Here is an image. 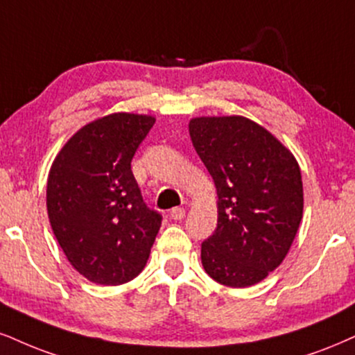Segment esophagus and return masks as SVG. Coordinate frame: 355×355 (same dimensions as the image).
Instances as JSON below:
<instances>
[{
  "label": "esophagus",
  "instance_id": "esophagus-1",
  "mask_svg": "<svg viewBox=\"0 0 355 355\" xmlns=\"http://www.w3.org/2000/svg\"><path fill=\"white\" fill-rule=\"evenodd\" d=\"M184 216H186L184 207H174V209H171V212H169V217L173 218V220H182Z\"/></svg>",
  "mask_w": 355,
  "mask_h": 355
}]
</instances>
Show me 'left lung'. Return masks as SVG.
<instances>
[{"label": "left lung", "mask_w": 355, "mask_h": 355, "mask_svg": "<svg viewBox=\"0 0 355 355\" xmlns=\"http://www.w3.org/2000/svg\"><path fill=\"white\" fill-rule=\"evenodd\" d=\"M196 151L217 191V229L200 247L205 273L230 288L260 283L290 252L303 218L296 157L250 118L196 116Z\"/></svg>", "instance_id": "left-lung-1"}]
</instances>
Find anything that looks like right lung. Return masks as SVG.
<instances>
[{
    "mask_svg": "<svg viewBox=\"0 0 355 355\" xmlns=\"http://www.w3.org/2000/svg\"><path fill=\"white\" fill-rule=\"evenodd\" d=\"M153 115L118 112L82 126L57 153L47 178V216L82 277L116 286L141 273L161 227L143 202L131 159Z\"/></svg>",
    "mask_w": 355,
    "mask_h": 355,
    "instance_id": "obj_1",
    "label": "right lung"
}]
</instances>
